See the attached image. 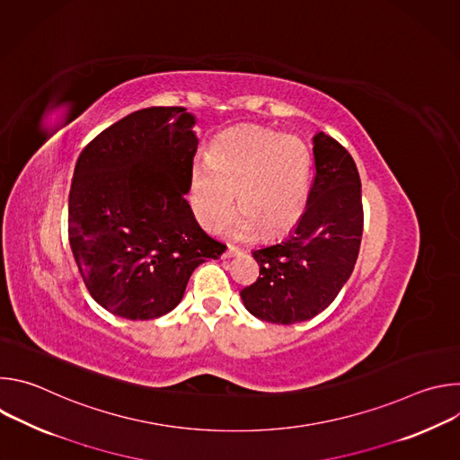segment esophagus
Instances as JSON below:
<instances>
[{
  "mask_svg": "<svg viewBox=\"0 0 460 460\" xmlns=\"http://www.w3.org/2000/svg\"><path fill=\"white\" fill-rule=\"evenodd\" d=\"M240 254V251L236 249V247H233V245H229L226 251H224V258H234V256H238Z\"/></svg>",
  "mask_w": 460,
  "mask_h": 460,
  "instance_id": "34e87169",
  "label": "esophagus"
}]
</instances>
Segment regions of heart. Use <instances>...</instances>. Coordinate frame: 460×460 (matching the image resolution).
I'll list each match as a JSON object with an SVG mask.
<instances>
[{
    "label": "heart",
    "mask_w": 460,
    "mask_h": 460,
    "mask_svg": "<svg viewBox=\"0 0 460 460\" xmlns=\"http://www.w3.org/2000/svg\"><path fill=\"white\" fill-rule=\"evenodd\" d=\"M233 190L240 213L229 224L231 236H279L293 229L309 196V153L302 140L264 127L220 135L208 162L194 164L189 176V206L202 227L215 231L227 220Z\"/></svg>",
    "instance_id": "b5f03b06"
}]
</instances>
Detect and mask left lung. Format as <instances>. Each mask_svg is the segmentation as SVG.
I'll use <instances>...</instances> for the list:
<instances>
[{
	"instance_id": "obj_1",
	"label": "left lung",
	"mask_w": 460,
	"mask_h": 460,
	"mask_svg": "<svg viewBox=\"0 0 460 460\" xmlns=\"http://www.w3.org/2000/svg\"><path fill=\"white\" fill-rule=\"evenodd\" d=\"M314 181L298 224L282 242L254 249L260 277L240 291L264 322L296 323L322 313L349 280L362 240V185L351 155L332 137H313Z\"/></svg>"
}]
</instances>
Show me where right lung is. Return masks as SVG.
Returning <instances> with one entry per match:
<instances>
[{
    "mask_svg": "<svg viewBox=\"0 0 460 460\" xmlns=\"http://www.w3.org/2000/svg\"><path fill=\"white\" fill-rule=\"evenodd\" d=\"M196 116L149 107L121 118L80 155L69 242L91 296L109 313L153 320L183 298L192 271L226 245L196 222L185 194Z\"/></svg>",
    "mask_w": 460,
    "mask_h": 460,
    "instance_id": "obj_1",
    "label": "right lung"
}]
</instances>
